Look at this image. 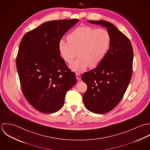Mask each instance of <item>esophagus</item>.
Masks as SVG:
<instances>
[{"label": "esophagus", "instance_id": "34e87169", "mask_svg": "<svg viewBox=\"0 0 150 150\" xmlns=\"http://www.w3.org/2000/svg\"><path fill=\"white\" fill-rule=\"evenodd\" d=\"M76 79H77V80H78V81H81V75H80L79 73H76Z\"/></svg>", "mask_w": 150, "mask_h": 150}]
</instances>
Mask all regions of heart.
I'll return each mask as SVG.
<instances>
[{
	"mask_svg": "<svg viewBox=\"0 0 150 150\" xmlns=\"http://www.w3.org/2000/svg\"><path fill=\"white\" fill-rule=\"evenodd\" d=\"M68 41L61 40L58 44L60 56L71 64L77 56L79 58L71 65L74 72L85 71L89 65H98L105 57L111 43L109 32L104 28L94 29L89 26H79L67 36Z\"/></svg>",
	"mask_w": 150,
	"mask_h": 150,
	"instance_id": "heart-1",
	"label": "heart"
}]
</instances>
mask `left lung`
Segmentation results:
<instances>
[{"instance_id": "8db88e82", "label": "left lung", "mask_w": 150, "mask_h": 150, "mask_svg": "<svg viewBox=\"0 0 150 150\" xmlns=\"http://www.w3.org/2000/svg\"><path fill=\"white\" fill-rule=\"evenodd\" d=\"M88 21L105 27L111 38L104 59L81 76L88 86L83 97L85 107L102 114L113 110L123 97L132 75L133 50L129 39L112 24L104 20Z\"/></svg>"}]
</instances>
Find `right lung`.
I'll list each match as a JSON object with an SVG mask.
<instances>
[{
	"instance_id": "right-lung-1",
	"label": "right lung",
	"mask_w": 150,
	"mask_h": 150,
	"mask_svg": "<svg viewBox=\"0 0 150 150\" xmlns=\"http://www.w3.org/2000/svg\"><path fill=\"white\" fill-rule=\"evenodd\" d=\"M78 19L46 22L24 35L16 59L24 96L38 111H59L65 94L76 83L74 72L60 56L58 44Z\"/></svg>"
}]
</instances>
